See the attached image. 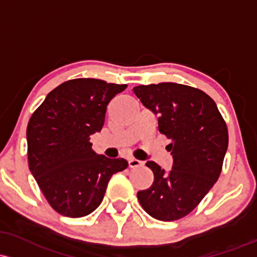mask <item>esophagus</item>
<instances>
[{
  "label": "esophagus",
  "instance_id": "34e87169",
  "mask_svg": "<svg viewBox=\"0 0 257 257\" xmlns=\"http://www.w3.org/2000/svg\"><path fill=\"white\" fill-rule=\"evenodd\" d=\"M128 165L131 168H137V167H140V166H143V162L142 161L137 160V159H129L128 160Z\"/></svg>",
  "mask_w": 257,
  "mask_h": 257
}]
</instances>
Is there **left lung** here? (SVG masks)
Here are the masks:
<instances>
[{
  "mask_svg": "<svg viewBox=\"0 0 257 257\" xmlns=\"http://www.w3.org/2000/svg\"><path fill=\"white\" fill-rule=\"evenodd\" d=\"M142 103L159 115V131L171 140L170 172L154 161V183L138 191L144 210L159 221L183 218L200 204L218 179L228 148V129L215 101L196 87L176 83L133 89Z\"/></svg>",
  "mask_w": 257,
  "mask_h": 257,
  "instance_id": "obj_1",
  "label": "left lung"
}]
</instances>
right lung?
Here are the masks:
<instances>
[{"label":"right lung","mask_w":257,"mask_h":257,"mask_svg":"<svg viewBox=\"0 0 257 257\" xmlns=\"http://www.w3.org/2000/svg\"><path fill=\"white\" fill-rule=\"evenodd\" d=\"M125 84L92 78L64 81L49 92L27 128L29 170L56 212L78 218L98 207L109 179L128 167L91 149L107 105Z\"/></svg>","instance_id":"add662e5"}]
</instances>
